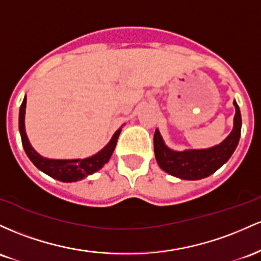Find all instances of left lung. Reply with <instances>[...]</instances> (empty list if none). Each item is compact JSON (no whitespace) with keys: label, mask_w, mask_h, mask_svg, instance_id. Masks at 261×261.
<instances>
[{"label":"left lung","mask_w":261,"mask_h":261,"mask_svg":"<svg viewBox=\"0 0 261 261\" xmlns=\"http://www.w3.org/2000/svg\"><path fill=\"white\" fill-rule=\"evenodd\" d=\"M236 116H234V127L229 136L219 145L201 150L174 151L169 149L163 142L159 130L154 133V151L156 162L164 171L184 180H200L216 172L228 162L236 150L241 138L242 116L237 102Z\"/></svg>","instance_id":"1"}]
</instances>
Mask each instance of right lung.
<instances>
[{
    "label": "right lung",
    "instance_id": "1",
    "mask_svg": "<svg viewBox=\"0 0 261 261\" xmlns=\"http://www.w3.org/2000/svg\"><path fill=\"white\" fill-rule=\"evenodd\" d=\"M25 102H27V97H24V99H23L19 108V132L20 138H22L23 148H24L25 153H27L31 162L33 163L38 169L42 170L43 172H45L46 175L57 178V180L59 181H63V182H72V181L81 180V178L89 176V175L96 172L110 160L111 155H112L113 150H115L116 148L117 139H118L121 129H118L115 134H113L111 142L108 143L101 151H98L97 154H95L91 158H87V159L50 160L40 156V155L32 148V145L29 144L27 134H25L24 130Z\"/></svg>",
    "mask_w": 261,
    "mask_h": 261
}]
</instances>
